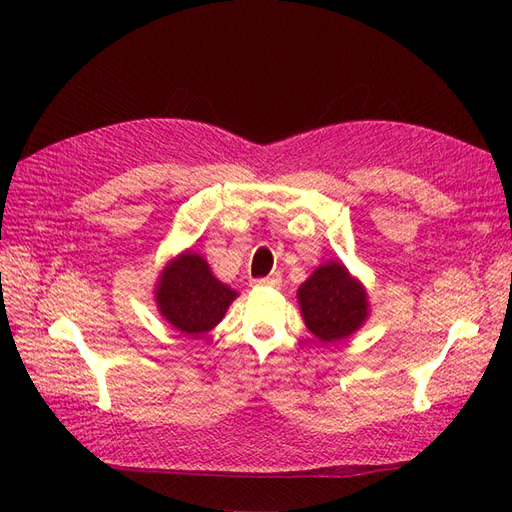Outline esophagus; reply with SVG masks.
<instances>
[{"label": "esophagus", "instance_id": "34e87169", "mask_svg": "<svg viewBox=\"0 0 512 512\" xmlns=\"http://www.w3.org/2000/svg\"><path fill=\"white\" fill-rule=\"evenodd\" d=\"M254 286H269V288H280L282 286V277L280 275H269V277H262V280H254Z\"/></svg>", "mask_w": 512, "mask_h": 512}]
</instances>
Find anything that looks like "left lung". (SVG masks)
<instances>
[{"label": "left lung", "mask_w": 512, "mask_h": 512, "mask_svg": "<svg viewBox=\"0 0 512 512\" xmlns=\"http://www.w3.org/2000/svg\"><path fill=\"white\" fill-rule=\"evenodd\" d=\"M301 314L322 344L342 342L369 316L367 292L342 262H324L299 286Z\"/></svg>", "instance_id": "1"}]
</instances>
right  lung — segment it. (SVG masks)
Returning <instances> with one entry per match:
<instances>
[{
	"label": "right lung",
	"instance_id": "right-lung-1",
	"mask_svg": "<svg viewBox=\"0 0 512 512\" xmlns=\"http://www.w3.org/2000/svg\"><path fill=\"white\" fill-rule=\"evenodd\" d=\"M237 292L222 284L207 265V260L185 252L164 267L156 286L160 314L185 335H205L218 324Z\"/></svg>",
	"mask_w": 512,
	"mask_h": 512
}]
</instances>
